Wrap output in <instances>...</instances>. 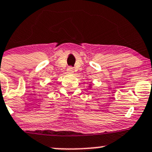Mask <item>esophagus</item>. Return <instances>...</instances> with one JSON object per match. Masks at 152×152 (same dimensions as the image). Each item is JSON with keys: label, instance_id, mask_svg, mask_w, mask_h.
Returning a JSON list of instances; mask_svg holds the SVG:
<instances>
[{"label": "esophagus", "instance_id": "obj_1", "mask_svg": "<svg viewBox=\"0 0 152 152\" xmlns=\"http://www.w3.org/2000/svg\"><path fill=\"white\" fill-rule=\"evenodd\" d=\"M67 71H68V73H72L74 72V71H73V68H72V67H68V69H67Z\"/></svg>", "mask_w": 152, "mask_h": 152}]
</instances>
